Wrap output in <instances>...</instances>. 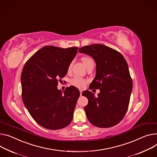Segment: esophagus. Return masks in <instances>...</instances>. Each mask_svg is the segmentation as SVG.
<instances>
[{
  "label": "esophagus",
  "instance_id": "obj_1",
  "mask_svg": "<svg viewBox=\"0 0 157 157\" xmlns=\"http://www.w3.org/2000/svg\"><path fill=\"white\" fill-rule=\"evenodd\" d=\"M79 92H80V94L81 95L82 93V90H79Z\"/></svg>",
  "mask_w": 157,
  "mask_h": 157
}]
</instances>
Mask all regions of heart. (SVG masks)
Wrapping results in <instances>:
<instances>
[{"instance_id":"heart-1","label":"heart","mask_w":157,"mask_h":157,"mask_svg":"<svg viewBox=\"0 0 157 157\" xmlns=\"http://www.w3.org/2000/svg\"><path fill=\"white\" fill-rule=\"evenodd\" d=\"M82 61L84 65L85 66V67H87L88 66L91 64H94V63L93 59L88 56L83 57L82 58ZM70 69H71V65L68 67V71H69ZM86 80L80 78H78V77H76L71 80V83H72L74 86H77L78 88H84L85 84H86Z\"/></svg>"}]
</instances>
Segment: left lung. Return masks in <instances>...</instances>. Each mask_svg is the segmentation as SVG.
I'll use <instances>...</instances> for the list:
<instances>
[{
  "label": "left lung",
  "mask_w": 157,
  "mask_h": 157,
  "mask_svg": "<svg viewBox=\"0 0 157 157\" xmlns=\"http://www.w3.org/2000/svg\"><path fill=\"white\" fill-rule=\"evenodd\" d=\"M96 63V76L90 89H99L98 97L88 90L82 95L88 99L84 107L90 122L99 128H109L124 118L130 103L133 82L128 64L118 51L103 44L79 48Z\"/></svg>",
  "instance_id": "8db88e82"
}]
</instances>
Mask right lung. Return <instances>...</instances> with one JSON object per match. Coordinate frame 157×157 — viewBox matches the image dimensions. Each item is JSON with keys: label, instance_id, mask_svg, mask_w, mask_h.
Here are the masks:
<instances>
[{"label": "right lung", "instance_id": "add662e5", "mask_svg": "<svg viewBox=\"0 0 157 157\" xmlns=\"http://www.w3.org/2000/svg\"><path fill=\"white\" fill-rule=\"evenodd\" d=\"M78 49L44 46L33 55L23 67L22 101L33 118L47 129H61L73 120L79 91L71 86L63 93L57 86L58 79L67 75Z\"/></svg>", "mask_w": 157, "mask_h": 157}]
</instances>
